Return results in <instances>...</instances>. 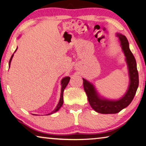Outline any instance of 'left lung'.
I'll return each instance as SVG.
<instances>
[{"mask_svg": "<svg viewBox=\"0 0 146 146\" xmlns=\"http://www.w3.org/2000/svg\"><path fill=\"white\" fill-rule=\"evenodd\" d=\"M116 36L118 37L120 42L128 69L129 83L128 90L124 96L119 100L105 98L98 93L92 83L82 78L84 91L86 92L90 105L96 112L103 114L118 113L128 107L133 100L139 87V73L137 68L136 60L129 50L128 39L125 36L119 33L116 34Z\"/></svg>", "mask_w": 146, "mask_h": 146, "instance_id": "left-lung-1", "label": "left lung"}]
</instances>
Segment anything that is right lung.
I'll list each match as a JSON object with an SVG mask.
<instances>
[{
    "label": "right lung",
    "instance_id": "obj_1",
    "mask_svg": "<svg viewBox=\"0 0 146 146\" xmlns=\"http://www.w3.org/2000/svg\"><path fill=\"white\" fill-rule=\"evenodd\" d=\"M18 48V47L17 48V49H16V50L15 51V52L17 51V50ZM14 52V53H15ZM13 55H14V54H13L12 55L11 57V59L9 60V68L10 67V64H11V60L13 59ZM70 77H69V76H66V77L63 78L62 79L61 82H60V84H61V92H60V100H59V103H58V104L57 105L56 108H55V109L52 111V112L51 113H49L47 115H50V114H52V113H54L55 112H56L57 111L59 110L60 109V108L62 107V105L63 104V92H64V89L66 88V87L67 86V85L68 84L69 82H70Z\"/></svg>",
    "mask_w": 146,
    "mask_h": 146
}]
</instances>
